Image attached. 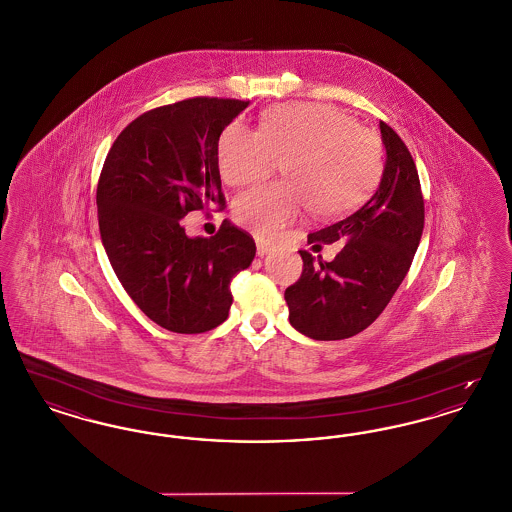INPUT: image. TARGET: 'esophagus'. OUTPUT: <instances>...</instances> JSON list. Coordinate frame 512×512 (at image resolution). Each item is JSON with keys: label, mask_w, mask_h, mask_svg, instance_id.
I'll return each instance as SVG.
<instances>
[{"label": "esophagus", "mask_w": 512, "mask_h": 512, "mask_svg": "<svg viewBox=\"0 0 512 512\" xmlns=\"http://www.w3.org/2000/svg\"><path fill=\"white\" fill-rule=\"evenodd\" d=\"M268 251H270V245L263 242V240H257V255L263 257V255H267Z\"/></svg>", "instance_id": "obj_1"}]
</instances>
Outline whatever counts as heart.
I'll return each instance as SVG.
<instances>
[{"label": "heart", "mask_w": 512, "mask_h": 512, "mask_svg": "<svg viewBox=\"0 0 512 512\" xmlns=\"http://www.w3.org/2000/svg\"><path fill=\"white\" fill-rule=\"evenodd\" d=\"M282 161L284 182L240 195L234 217L259 238L274 240L301 217L334 219L353 211L382 172L378 138L353 117L326 103H284L268 109L259 132L240 122L220 132V178L244 188L268 176Z\"/></svg>", "instance_id": "obj_1"}]
</instances>
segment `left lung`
Here are the masks:
<instances>
[{
    "label": "left lung",
    "mask_w": 512,
    "mask_h": 512,
    "mask_svg": "<svg viewBox=\"0 0 512 512\" xmlns=\"http://www.w3.org/2000/svg\"><path fill=\"white\" fill-rule=\"evenodd\" d=\"M386 165L380 186L355 213L309 234L322 247L343 240L326 263L309 251L301 278L284 297L290 324L307 338L345 340L368 328L390 303L413 263L424 228V199L413 157L397 132L380 121Z\"/></svg>",
    "instance_id": "8db88e82"
}]
</instances>
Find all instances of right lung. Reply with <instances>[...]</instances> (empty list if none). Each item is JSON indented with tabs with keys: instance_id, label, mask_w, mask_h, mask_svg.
I'll use <instances>...</instances> for the list:
<instances>
[{
	"instance_id": "add662e5",
	"label": "right lung",
	"mask_w": 512,
	"mask_h": 512,
	"mask_svg": "<svg viewBox=\"0 0 512 512\" xmlns=\"http://www.w3.org/2000/svg\"><path fill=\"white\" fill-rule=\"evenodd\" d=\"M249 101L192 98L151 109L109 149L98 182L101 242L122 288L155 324L201 334L228 318L230 282L251 265L253 238L224 220L188 238L182 219L224 207L220 132Z\"/></svg>"
}]
</instances>
